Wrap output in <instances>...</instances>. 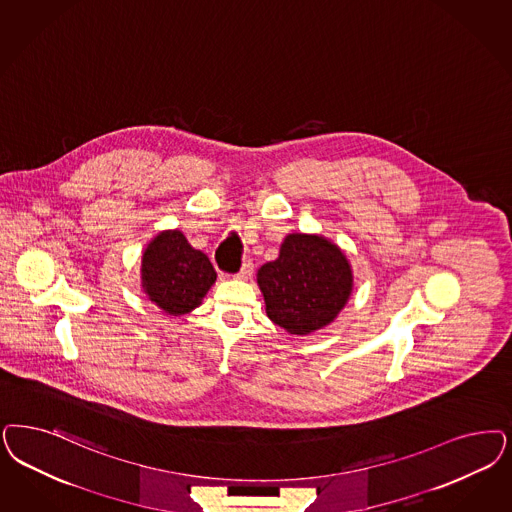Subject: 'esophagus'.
<instances>
[{"label": "esophagus", "instance_id": "esophagus-1", "mask_svg": "<svg viewBox=\"0 0 512 512\" xmlns=\"http://www.w3.org/2000/svg\"><path fill=\"white\" fill-rule=\"evenodd\" d=\"M251 274H253V263H251V261H244L240 272L234 274V278H236V280H247Z\"/></svg>", "mask_w": 512, "mask_h": 512}]
</instances>
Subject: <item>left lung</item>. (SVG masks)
I'll use <instances>...</instances> for the list:
<instances>
[{
	"label": "left lung",
	"mask_w": 512,
	"mask_h": 512,
	"mask_svg": "<svg viewBox=\"0 0 512 512\" xmlns=\"http://www.w3.org/2000/svg\"><path fill=\"white\" fill-rule=\"evenodd\" d=\"M257 283L266 316L289 335H310L346 306L353 289L344 251L319 234L285 236L280 257L259 268Z\"/></svg>",
	"instance_id": "left-lung-1"
}]
</instances>
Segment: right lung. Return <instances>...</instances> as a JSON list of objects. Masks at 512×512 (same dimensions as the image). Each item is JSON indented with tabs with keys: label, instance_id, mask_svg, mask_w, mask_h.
I'll list each match as a JSON object with an SVG mask.
<instances>
[{
	"label": "right lung",
	"instance_id": "right-lung-1",
	"mask_svg": "<svg viewBox=\"0 0 512 512\" xmlns=\"http://www.w3.org/2000/svg\"><path fill=\"white\" fill-rule=\"evenodd\" d=\"M217 280L210 259L181 230H162L143 251L141 287L170 316L189 314Z\"/></svg>",
	"mask_w": 512,
	"mask_h": 512
}]
</instances>
